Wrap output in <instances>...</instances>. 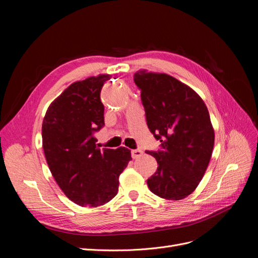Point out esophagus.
Masks as SVG:
<instances>
[{
  "label": "esophagus",
  "mask_w": 258,
  "mask_h": 258,
  "mask_svg": "<svg viewBox=\"0 0 258 258\" xmlns=\"http://www.w3.org/2000/svg\"><path fill=\"white\" fill-rule=\"evenodd\" d=\"M143 152L141 150H132L131 151V157L134 159H137V158H140L142 156Z\"/></svg>",
  "instance_id": "34e87169"
}]
</instances>
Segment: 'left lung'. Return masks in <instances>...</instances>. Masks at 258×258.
<instances>
[{"label":"left lung","instance_id":"8db88e82","mask_svg":"<svg viewBox=\"0 0 258 258\" xmlns=\"http://www.w3.org/2000/svg\"><path fill=\"white\" fill-rule=\"evenodd\" d=\"M134 80L148 129L161 142L157 152L146 151L158 163L148 188L160 198L181 200L196 189L212 156L209 111L196 91L168 74L140 70Z\"/></svg>","mask_w":258,"mask_h":258}]
</instances>
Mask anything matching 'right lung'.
I'll list each match as a JSON object with an SVG mask.
<instances>
[{
    "instance_id": "add662e5",
    "label": "right lung",
    "mask_w": 258,
    "mask_h": 258,
    "mask_svg": "<svg viewBox=\"0 0 258 258\" xmlns=\"http://www.w3.org/2000/svg\"><path fill=\"white\" fill-rule=\"evenodd\" d=\"M111 75L75 82L49 105L42 124L43 150L50 172L66 196L82 207L107 204L118 191L130 150L97 146L95 132L104 126L100 93Z\"/></svg>"
}]
</instances>
